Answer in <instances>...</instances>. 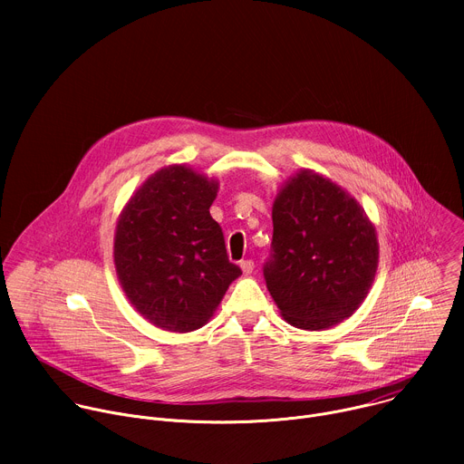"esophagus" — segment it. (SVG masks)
<instances>
[{"label":"esophagus","mask_w":464,"mask_h":464,"mask_svg":"<svg viewBox=\"0 0 464 464\" xmlns=\"http://www.w3.org/2000/svg\"><path fill=\"white\" fill-rule=\"evenodd\" d=\"M253 268H255L253 260H242V262H240V270H242L244 276H249V274L253 272Z\"/></svg>","instance_id":"34e87169"}]
</instances>
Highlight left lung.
I'll return each mask as SVG.
<instances>
[{
    "instance_id": "left-lung-1",
    "label": "left lung",
    "mask_w": 464,
    "mask_h": 464,
    "mask_svg": "<svg viewBox=\"0 0 464 464\" xmlns=\"http://www.w3.org/2000/svg\"><path fill=\"white\" fill-rule=\"evenodd\" d=\"M272 255L264 279L295 328L324 330L351 317L378 268L374 224L354 198L310 169L276 196Z\"/></svg>"
}]
</instances>
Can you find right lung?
Here are the masks:
<instances>
[{"label": "right lung", "instance_id": "right-lung-1", "mask_svg": "<svg viewBox=\"0 0 464 464\" xmlns=\"http://www.w3.org/2000/svg\"><path fill=\"white\" fill-rule=\"evenodd\" d=\"M218 181L187 165L154 172L122 208L113 264L128 301L169 333H192L242 276L209 208Z\"/></svg>", "mask_w": 464, "mask_h": 464}]
</instances>
